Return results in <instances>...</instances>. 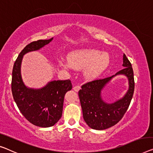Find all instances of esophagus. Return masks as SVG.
<instances>
[{"mask_svg": "<svg viewBox=\"0 0 153 153\" xmlns=\"http://www.w3.org/2000/svg\"><path fill=\"white\" fill-rule=\"evenodd\" d=\"M79 89H80V86H79V85H76L74 87V90L75 91H76V92H77V91H78Z\"/></svg>", "mask_w": 153, "mask_h": 153, "instance_id": "obj_1", "label": "esophagus"}]
</instances>
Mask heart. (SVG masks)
<instances>
[{"label":"heart","mask_w":153,"mask_h":153,"mask_svg":"<svg viewBox=\"0 0 153 153\" xmlns=\"http://www.w3.org/2000/svg\"><path fill=\"white\" fill-rule=\"evenodd\" d=\"M109 62L110 58L107 53L99 50L86 49L73 52L69 56V60L62 61L61 65L67 69H81L86 67L85 76L93 78L101 74Z\"/></svg>","instance_id":"1"}]
</instances>
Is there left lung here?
<instances>
[{"label": "left lung", "mask_w": 153, "mask_h": 153, "mask_svg": "<svg viewBox=\"0 0 153 153\" xmlns=\"http://www.w3.org/2000/svg\"><path fill=\"white\" fill-rule=\"evenodd\" d=\"M124 68L116 75L124 74L129 81V89L122 99L113 104H106L102 100L101 91L112 77L87 82L81 86L78 95L85 122L91 128L104 130L117 124L124 117L131 104L135 89L133 70L126 55L123 56Z\"/></svg>", "instance_id": "8db88e82"}]
</instances>
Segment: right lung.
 Returning a JSON list of instances; mask_svg holds the SVG:
<instances>
[{"instance_id":"add662e5","label":"right lung","mask_w":153,"mask_h":153,"mask_svg":"<svg viewBox=\"0 0 153 153\" xmlns=\"http://www.w3.org/2000/svg\"><path fill=\"white\" fill-rule=\"evenodd\" d=\"M53 40H38L29 43L18 55L13 65L11 92L18 108L31 124L50 127L62 117L65 93L72 88L70 79L54 80L41 89L27 88L22 80L20 65L23 55L44 47Z\"/></svg>"}]
</instances>
